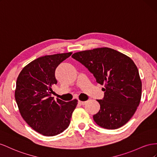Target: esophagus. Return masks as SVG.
I'll list each match as a JSON object with an SVG mask.
<instances>
[{
  "label": "esophagus",
  "instance_id": "34e87169",
  "mask_svg": "<svg viewBox=\"0 0 157 157\" xmlns=\"http://www.w3.org/2000/svg\"><path fill=\"white\" fill-rule=\"evenodd\" d=\"M78 102H79V105H86V101H78Z\"/></svg>",
  "mask_w": 157,
  "mask_h": 157
}]
</instances>
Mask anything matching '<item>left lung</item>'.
<instances>
[{"label":"left lung","instance_id":"left-lung-1","mask_svg":"<svg viewBox=\"0 0 157 157\" xmlns=\"http://www.w3.org/2000/svg\"><path fill=\"white\" fill-rule=\"evenodd\" d=\"M105 86L100 110L93 120L101 128L115 129L126 124L136 113L141 98L142 83L136 65L129 56L113 48L101 47L73 54Z\"/></svg>","mask_w":157,"mask_h":157}]
</instances>
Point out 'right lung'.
<instances>
[{
    "label": "right lung",
    "mask_w": 157,
    "mask_h": 157,
    "mask_svg": "<svg viewBox=\"0 0 157 157\" xmlns=\"http://www.w3.org/2000/svg\"><path fill=\"white\" fill-rule=\"evenodd\" d=\"M72 52L39 57L26 65L17 78L15 98L21 117L44 136H56L69 126L78 100L65 102L51 97L57 83L55 70Z\"/></svg>",
    "instance_id": "obj_1"
}]
</instances>
